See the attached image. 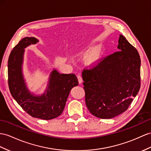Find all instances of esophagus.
Listing matches in <instances>:
<instances>
[{"label":"esophagus","mask_w":151,"mask_h":151,"mask_svg":"<svg viewBox=\"0 0 151 151\" xmlns=\"http://www.w3.org/2000/svg\"><path fill=\"white\" fill-rule=\"evenodd\" d=\"M77 78H78V83H82V81H83L82 76H81L80 75H77Z\"/></svg>","instance_id":"esophagus-1"}]
</instances>
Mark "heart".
I'll use <instances>...</instances> for the list:
<instances>
[{"mask_svg":"<svg viewBox=\"0 0 151 151\" xmlns=\"http://www.w3.org/2000/svg\"><path fill=\"white\" fill-rule=\"evenodd\" d=\"M101 49L100 47H96L91 50L87 53V55L85 59V63L88 65L93 66L98 63V62L101 58Z\"/></svg>","mask_w":151,"mask_h":151,"instance_id":"b5f03b06","label":"heart"}]
</instances>
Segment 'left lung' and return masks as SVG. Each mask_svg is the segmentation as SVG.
I'll use <instances>...</instances> for the list:
<instances>
[{"mask_svg": "<svg viewBox=\"0 0 151 151\" xmlns=\"http://www.w3.org/2000/svg\"><path fill=\"white\" fill-rule=\"evenodd\" d=\"M118 42L119 52L82 73L87 107L100 119H111L125 111L140 88L137 50L121 34Z\"/></svg>", "mask_w": 151, "mask_h": 151, "instance_id": "obj_1", "label": "left lung"}]
</instances>
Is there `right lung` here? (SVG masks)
I'll return each instance as SVG.
<instances>
[{
    "label": "right lung",
    "instance_id": "obj_1",
    "mask_svg": "<svg viewBox=\"0 0 151 151\" xmlns=\"http://www.w3.org/2000/svg\"><path fill=\"white\" fill-rule=\"evenodd\" d=\"M39 40L25 37L11 51L8 59V84L13 98L33 117L50 120L59 117L64 109L73 87L78 85L75 74H60L55 69L50 73L47 87L42 94L30 91L23 74L25 48Z\"/></svg>",
    "mask_w": 151,
    "mask_h": 151
}]
</instances>
